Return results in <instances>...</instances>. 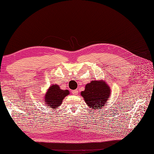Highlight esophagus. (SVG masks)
<instances>
[{
	"instance_id": "obj_1",
	"label": "esophagus",
	"mask_w": 154,
	"mask_h": 154,
	"mask_svg": "<svg viewBox=\"0 0 154 154\" xmlns=\"http://www.w3.org/2000/svg\"><path fill=\"white\" fill-rule=\"evenodd\" d=\"M72 94L77 95V94H78V91L77 89H76V90H74V91H72Z\"/></svg>"
}]
</instances>
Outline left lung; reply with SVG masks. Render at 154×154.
<instances>
[{
  "label": "left lung",
  "mask_w": 154,
  "mask_h": 154,
  "mask_svg": "<svg viewBox=\"0 0 154 154\" xmlns=\"http://www.w3.org/2000/svg\"><path fill=\"white\" fill-rule=\"evenodd\" d=\"M110 94V87L105 82L101 81H92L87 83L85 91L81 92L85 103L93 111L103 107ZM98 110L99 112L100 109Z\"/></svg>",
  "instance_id": "left-lung-1"
}]
</instances>
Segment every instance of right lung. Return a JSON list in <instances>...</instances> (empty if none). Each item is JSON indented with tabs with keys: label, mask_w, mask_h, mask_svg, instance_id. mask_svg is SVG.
I'll use <instances>...</instances> for the list:
<instances>
[{
	"label": "right lung",
	"mask_w": 154,
	"mask_h": 154,
	"mask_svg": "<svg viewBox=\"0 0 154 154\" xmlns=\"http://www.w3.org/2000/svg\"><path fill=\"white\" fill-rule=\"evenodd\" d=\"M69 94L68 90H62L58 85H51L45 96V103L51 109L57 108L62 101Z\"/></svg>",
	"instance_id": "obj_1"
}]
</instances>
